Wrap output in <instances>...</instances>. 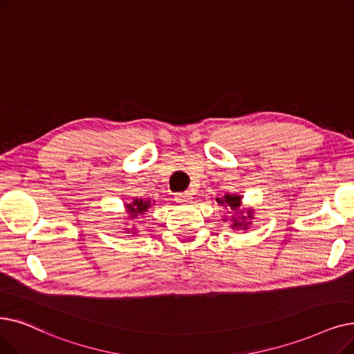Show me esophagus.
<instances>
[{"label": "esophagus", "instance_id": "obj_1", "mask_svg": "<svg viewBox=\"0 0 354 354\" xmlns=\"http://www.w3.org/2000/svg\"><path fill=\"white\" fill-rule=\"evenodd\" d=\"M192 193L190 192H181V193H177L176 194V201L177 203H189V201H192Z\"/></svg>", "mask_w": 354, "mask_h": 354}]
</instances>
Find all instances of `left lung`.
<instances>
[{
    "instance_id": "obj_1",
    "label": "left lung",
    "mask_w": 354,
    "mask_h": 354,
    "mask_svg": "<svg viewBox=\"0 0 354 354\" xmlns=\"http://www.w3.org/2000/svg\"><path fill=\"white\" fill-rule=\"evenodd\" d=\"M217 201L218 203H221L223 207L226 206H229L232 210H238L239 209V206H241V197L239 196H225V198L223 200H221V198H217ZM243 218H246V216H242ZM248 217H250V214L248 216ZM233 227H236V229H241V227H243V229H246L248 227V223H245V222H239V221H236V218H234V223L232 225Z\"/></svg>"
}]
</instances>
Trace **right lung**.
I'll list each match as a JSON object with an SVG mask.
<instances>
[{
    "instance_id": "obj_1",
    "label": "right lung",
    "mask_w": 354,
    "mask_h": 354,
    "mask_svg": "<svg viewBox=\"0 0 354 354\" xmlns=\"http://www.w3.org/2000/svg\"><path fill=\"white\" fill-rule=\"evenodd\" d=\"M151 205V201H144V200H136L131 205H127L128 207V213L131 214V217H136L138 213L142 214Z\"/></svg>"
}]
</instances>
